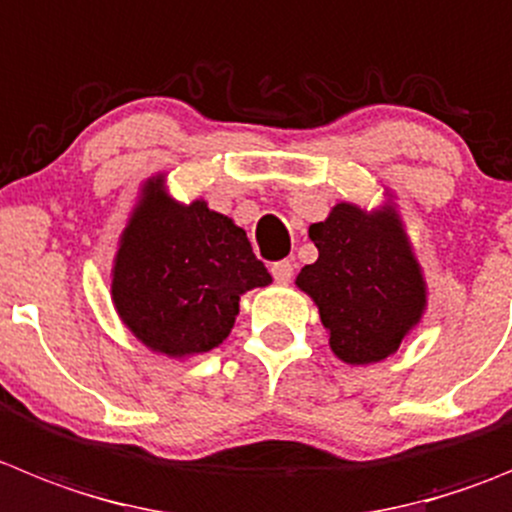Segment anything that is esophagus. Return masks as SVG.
I'll use <instances>...</instances> for the list:
<instances>
[{"mask_svg": "<svg viewBox=\"0 0 512 512\" xmlns=\"http://www.w3.org/2000/svg\"><path fill=\"white\" fill-rule=\"evenodd\" d=\"M271 274H274V279L279 281V284H289L294 276V264L292 261H276V264L271 266Z\"/></svg>", "mask_w": 512, "mask_h": 512, "instance_id": "34e87169", "label": "esophagus"}]
</instances>
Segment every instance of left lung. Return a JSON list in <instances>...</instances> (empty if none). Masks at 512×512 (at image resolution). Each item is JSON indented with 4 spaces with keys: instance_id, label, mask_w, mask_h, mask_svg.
<instances>
[{
    "instance_id": "8db88e82",
    "label": "left lung",
    "mask_w": 512,
    "mask_h": 512,
    "mask_svg": "<svg viewBox=\"0 0 512 512\" xmlns=\"http://www.w3.org/2000/svg\"><path fill=\"white\" fill-rule=\"evenodd\" d=\"M309 238L320 256L294 284L320 309L332 353L348 365L391 358L429 307L424 269L391 195L378 208L337 203L309 225Z\"/></svg>"
}]
</instances>
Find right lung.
I'll return each mask as SVG.
<instances>
[{
    "label": "right lung",
    "instance_id": "add662e5",
    "mask_svg": "<svg viewBox=\"0 0 512 512\" xmlns=\"http://www.w3.org/2000/svg\"><path fill=\"white\" fill-rule=\"evenodd\" d=\"M269 284L228 215L172 198L164 172L144 180L111 266V302L144 348L172 360L210 353L231 335L243 294Z\"/></svg>",
    "mask_w": 512,
    "mask_h": 512
}]
</instances>
